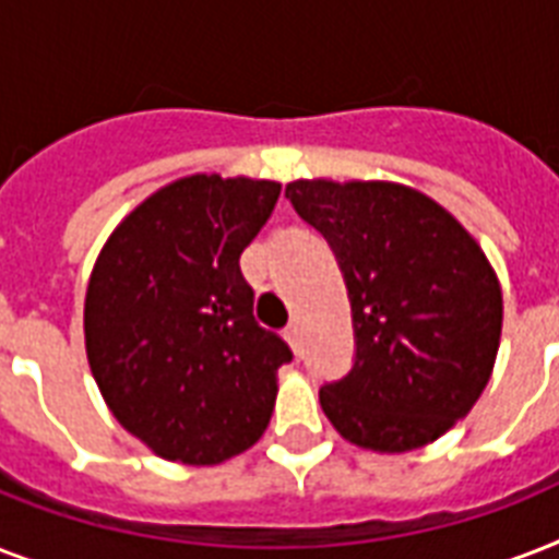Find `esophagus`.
I'll return each instance as SVG.
<instances>
[{
  "label": "esophagus",
  "mask_w": 559,
  "mask_h": 559,
  "mask_svg": "<svg viewBox=\"0 0 559 559\" xmlns=\"http://www.w3.org/2000/svg\"><path fill=\"white\" fill-rule=\"evenodd\" d=\"M284 336H287L289 348H293V350H296V354H298V350H301V328H298V324L293 322V324H289V328H287V331H284Z\"/></svg>",
  "instance_id": "1"
}]
</instances>
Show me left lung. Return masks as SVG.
Listing matches in <instances>:
<instances>
[{"mask_svg": "<svg viewBox=\"0 0 559 559\" xmlns=\"http://www.w3.org/2000/svg\"><path fill=\"white\" fill-rule=\"evenodd\" d=\"M289 202L336 252L357 359L319 403L345 441L412 452L469 415L493 373L502 287L476 237L400 182L296 179Z\"/></svg>", "mask_w": 559, "mask_h": 559, "instance_id": "obj_1", "label": "left lung"}]
</instances>
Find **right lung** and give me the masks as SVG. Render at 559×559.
<instances>
[{"label":"right lung","mask_w":559,"mask_h":559,"mask_svg":"<svg viewBox=\"0 0 559 559\" xmlns=\"http://www.w3.org/2000/svg\"><path fill=\"white\" fill-rule=\"evenodd\" d=\"M278 193L272 179L182 177L139 202L92 266V377L118 424L159 459L214 467L270 426L293 354L254 322L240 252Z\"/></svg>","instance_id":"1"}]
</instances>
